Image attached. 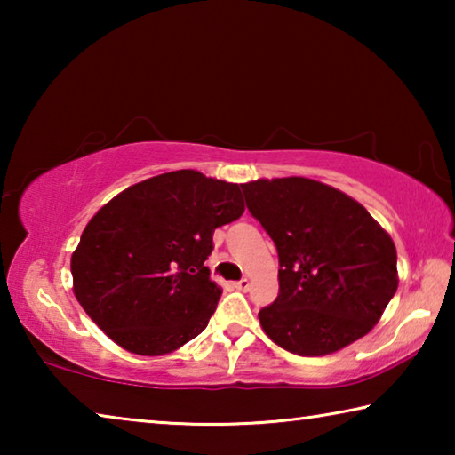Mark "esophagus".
Masks as SVG:
<instances>
[{
    "label": "esophagus",
    "mask_w": 455,
    "mask_h": 455,
    "mask_svg": "<svg viewBox=\"0 0 455 455\" xmlns=\"http://www.w3.org/2000/svg\"><path fill=\"white\" fill-rule=\"evenodd\" d=\"M235 287H236L238 291H246V289H249V287H251V281H249V279H246V276H243V279H241V281H236V283H235Z\"/></svg>",
    "instance_id": "1"
}]
</instances>
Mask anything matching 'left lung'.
I'll use <instances>...</instances> for the list:
<instances>
[{
	"mask_svg": "<svg viewBox=\"0 0 455 455\" xmlns=\"http://www.w3.org/2000/svg\"><path fill=\"white\" fill-rule=\"evenodd\" d=\"M279 252V297L265 333L303 357L347 347L377 325L397 291L391 236L357 200L303 176L241 184Z\"/></svg>",
	"mask_w": 455,
	"mask_h": 455,
	"instance_id": "1",
	"label": "left lung"
}]
</instances>
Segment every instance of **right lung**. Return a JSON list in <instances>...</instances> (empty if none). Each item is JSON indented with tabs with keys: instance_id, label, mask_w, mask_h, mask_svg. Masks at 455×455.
Instances as JSON below:
<instances>
[{
	"instance_id": "right-lung-1",
	"label": "right lung",
	"mask_w": 455,
	"mask_h": 455,
	"mask_svg": "<svg viewBox=\"0 0 455 455\" xmlns=\"http://www.w3.org/2000/svg\"><path fill=\"white\" fill-rule=\"evenodd\" d=\"M243 212L238 184L196 171L128 187L84 228L70 265L76 299L126 351H176L203 333L217 309L222 291L204 260L214 228Z\"/></svg>"
}]
</instances>
